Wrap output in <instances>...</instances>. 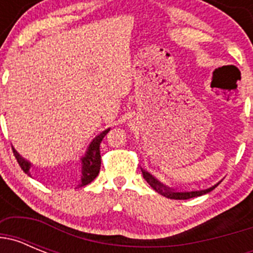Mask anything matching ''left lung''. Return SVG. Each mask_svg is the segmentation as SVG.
<instances>
[{
    "label": "left lung",
    "mask_w": 253,
    "mask_h": 253,
    "mask_svg": "<svg viewBox=\"0 0 253 253\" xmlns=\"http://www.w3.org/2000/svg\"><path fill=\"white\" fill-rule=\"evenodd\" d=\"M142 173H143V177H144V180H146L147 182L151 185L152 189L156 190V191H157L158 194H161V195L166 196V198H169V199H175V200H186V199L196 198V196H202V195H204V194L210 193L211 190H214L219 184H220V181H219L218 184L208 187V189L187 190V191H176V190L169 189V187H167L166 185H163L162 182H160L157 178L153 177V176H152L149 172H147L146 169H142Z\"/></svg>",
    "instance_id": "left-lung-1"
}]
</instances>
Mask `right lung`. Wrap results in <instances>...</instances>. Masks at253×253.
<instances>
[{
	"instance_id": "add662e5",
	"label": "right lung",
	"mask_w": 253,
	"mask_h": 253,
	"mask_svg": "<svg viewBox=\"0 0 253 253\" xmlns=\"http://www.w3.org/2000/svg\"><path fill=\"white\" fill-rule=\"evenodd\" d=\"M110 128H107L106 130L101 131L99 135H96L92 139V142L88 144L86 149V153L81 157V180H80V184L78 187L86 186L91 182V181L95 180L97 177L100 172V167H101V156H100V143L102 142L104 137L109 133ZM13 154L16 157L17 163L20 165L21 169L25 172L26 175H30V167L31 163L29 161H26L25 158H22L17 151L12 147Z\"/></svg>"
}]
</instances>
